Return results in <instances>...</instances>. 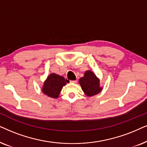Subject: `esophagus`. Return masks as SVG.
Segmentation results:
<instances>
[{
    "label": "esophagus",
    "mask_w": 147,
    "mask_h": 147,
    "mask_svg": "<svg viewBox=\"0 0 147 147\" xmlns=\"http://www.w3.org/2000/svg\"><path fill=\"white\" fill-rule=\"evenodd\" d=\"M70 83H76L77 82V80H75V81H70Z\"/></svg>",
    "instance_id": "34e87169"
}]
</instances>
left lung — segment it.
<instances>
[{
    "label": "left lung",
    "mask_w": 147,
    "mask_h": 147,
    "mask_svg": "<svg viewBox=\"0 0 147 147\" xmlns=\"http://www.w3.org/2000/svg\"><path fill=\"white\" fill-rule=\"evenodd\" d=\"M79 83L87 96L91 97L100 93L102 87H100L99 79L91 70H87L84 77L79 79Z\"/></svg>",
    "instance_id": "1"
}]
</instances>
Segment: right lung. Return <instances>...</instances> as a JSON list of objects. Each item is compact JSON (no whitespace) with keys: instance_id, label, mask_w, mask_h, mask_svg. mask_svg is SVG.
Returning a JSON list of instances; mask_svg holds the SVG:
<instances>
[{"instance_id":"add662e5","label":"right lung","mask_w":147,"mask_h":147,"mask_svg":"<svg viewBox=\"0 0 147 147\" xmlns=\"http://www.w3.org/2000/svg\"><path fill=\"white\" fill-rule=\"evenodd\" d=\"M66 83H68V80H65L64 77L57 74L52 73L44 81L42 87V92L45 95L52 98H58L62 87Z\"/></svg>"}]
</instances>
